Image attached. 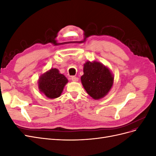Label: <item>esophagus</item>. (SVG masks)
<instances>
[{
  "mask_svg": "<svg viewBox=\"0 0 156 156\" xmlns=\"http://www.w3.org/2000/svg\"><path fill=\"white\" fill-rule=\"evenodd\" d=\"M71 79H72V81H73V82H77L78 80H79V78H78V77H75V76H72V78H71Z\"/></svg>",
  "mask_w": 156,
  "mask_h": 156,
  "instance_id": "34e87169",
  "label": "esophagus"
}]
</instances>
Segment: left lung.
Wrapping results in <instances>:
<instances>
[{
    "instance_id": "8db88e82",
    "label": "left lung",
    "mask_w": 156,
    "mask_h": 156,
    "mask_svg": "<svg viewBox=\"0 0 156 156\" xmlns=\"http://www.w3.org/2000/svg\"><path fill=\"white\" fill-rule=\"evenodd\" d=\"M83 73L81 77L82 84L94 100L104 98L111 90L114 75L105 65L96 61H87L84 64Z\"/></svg>"
}]
</instances>
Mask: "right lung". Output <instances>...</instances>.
<instances>
[{
	"instance_id": "add662e5",
	"label": "right lung",
	"mask_w": 156,
	"mask_h": 156,
	"mask_svg": "<svg viewBox=\"0 0 156 156\" xmlns=\"http://www.w3.org/2000/svg\"><path fill=\"white\" fill-rule=\"evenodd\" d=\"M68 83L67 78L58 69L51 68L40 75L37 84L40 92L49 99H55L60 96Z\"/></svg>"
}]
</instances>
